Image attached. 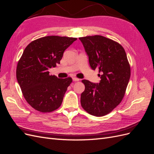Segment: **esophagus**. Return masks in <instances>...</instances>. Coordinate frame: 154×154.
I'll return each mask as SVG.
<instances>
[{
    "label": "esophagus",
    "mask_w": 154,
    "mask_h": 154,
    "mask_svg": "<svg viewBox=\"0 0 154 154\" xmlns=\"http://www.w3.org/2000/svg\"><path fill=\"white\" fill-rule=\"evenodd\" d=\"M72 80L74 82H78L79 80H80V79L78 78H76V77H74V78H72Z\"/></svg>",
    "instance_id": "obj_1"
}]
</instances>
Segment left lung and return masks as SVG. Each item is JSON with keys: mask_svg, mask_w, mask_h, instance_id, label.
I'll return each mask as SVG.
<instances>
[{"mask_svg": "<svg viewBox=\"0 0 154 154\" xmlns=\"http://www.w3.org/2000/svg\"><path fill=\"white\" fill-rule=\"evenodd\" d=\"M88 56L93 70L98 69V84L82 82L85 91L81 105L87 112L101 117L110 113L122 102L130 77V66L122 45L101 35L79 38Z\"/></svg>", "mask_w": 154, "mask_h": 154, "instance_id": "left-lung-1", "label": "left lung"}]
</instances>
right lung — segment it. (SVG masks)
<instances>
[{
    "mask_svg": "<svg viewBox=\"0 0 154 154\" xmlns=\"http://www.w3.org/2000/svg\"><path fill=\"white\" fill-rule=\"evenodd\" d=\"M76 38L48 36L32 41L18 60L16 75L25 100L34 109L50 112L62 105L71 78L50 75L49 69L60 64L64 51Z\"/></svg>",
    "mask_w": 154,
    "mask_h": 154,
    "instance_id": "obj_1",
    "label": "right lung"
}]
</instances>
